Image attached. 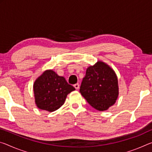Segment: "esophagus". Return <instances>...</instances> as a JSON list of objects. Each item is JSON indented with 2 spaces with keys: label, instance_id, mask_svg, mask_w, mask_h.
I'll list each match as a JSON object with an SVG mask.
<instances>
[{
  "label": "esophagus",
  "instance_id": "1",
  "mask_svg": "<svg viewBox=\"0 0 152 152\" xmlns=\"http://www.w3.org/2000/svg\"><path fill=\"white\" fill-rule=\"evenodd\" d=\"M74 87H75L76 89H77V90H78V89L79 88V87H80V85H79L78 83H76V84H75V85H74Z\"/></svg>",
  "mask_w": 152,
  "mask_h": 152
}]
</instances>
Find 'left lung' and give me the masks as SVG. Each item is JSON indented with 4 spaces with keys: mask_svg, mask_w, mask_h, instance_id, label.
Returning <instances> with one entry per match:
<instances>
[{
    "mask_svg": "<svg viewBox=\"0 0 152 152\" xmlns=\"http://www.w3.org/2000/svg\"><path fill=\"white\" fill-rule=\"evenodd\" d=\"M80 92L91 106L105 111L114 105L119 95L116 74L109 65L98 61L88 67Z\"/></svg>",
    "mask_w": 152,
    "mask_h": 152,
    "instance_id": "1",
    "label": "left lung"
}]
</instances>
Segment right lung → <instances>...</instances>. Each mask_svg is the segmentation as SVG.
Returning <instances> with one entry per match:
<instances>
[{
    "label": "right lung",
    "mask_w": 152,
    "mask_h": 152,
    "mask_svg": "<svg viewBox=\"0 0 152 152\" xmlns=\"http://www.w3.org/2000/svg\"><path fill=\"white\" fill-rule=\"evenodd\" d=\"M35 103L38 109L52 112L64 105L67 95L75 90L64 77L47 69L36 79L33 85Z\"/></svg>",
    "instance_id": "add662e5"
}]
</instances>
